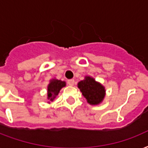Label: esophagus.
<instances>
[{
  "label": "esophagus",
  "instance_id": "34e87169",
  "mask_svg": "<svg viewBox=\"0 0 148 148\" xmlns=\"http://www.w3.org/2000/svg\"><path fill=\"white\" fill-rule=\"evenodd\" d=\"M67 84L71 86H73L74 84V79H70L67 81Z\"/></svg>",
  "mask_w": 148,
  "mask_h": 148
}]
</instances>
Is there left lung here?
Wrapping results in <instances>:
<instances>
[{"label":"left lung","instance_id":"8db88e82","mask_svg":"<svg viewBox=\"0 0 148 148\" xmlns=\"http://www.w3.org/2000/svg\"><path fill=\"white\" fill-rule=\"evenodd\" d=\"M77 87L88 103L91 105L99 104L105 97L104 87L90 76H86L83 81H80Z\"/></svg>","mask_w":148,"mask_h":148}]
</instances>
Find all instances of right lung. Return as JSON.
I'll return each instance as SVG.
<instances>
[{
	"label": "right lung",
	"mask_w": 148,
	"mask_h": 148,
	"mask_svg": "<svg viewBox=\"0 0 148 148\" xmlns=\"http://www.w3.org/2000/svg\"><path fill=\"white\" fill-rule=\"evenodd\" d=\"M66 86V82L58 79H52L47 86V99L53 101L57 95H58L60 89Z\"/></svg>",
	"instance_id": "obj_1"
}]
</instances>
